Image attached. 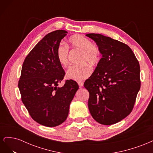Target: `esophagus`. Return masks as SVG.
I'll list each match as a JSON object with an SVG mask.
<instances>
[{"label":"esophagus","mask_w":153,"mask_h":153,"mask_svg":"<svg viewBox=\"0 0 153 153\" xmlns=\"http://www.w3.org/2000/svg\"><path fill=\"white\" fill-rule=\"evenodd\" d=\"M78 85H79V87L81 88V87H83V85H84V83L82 82H78Z\"/></svg>","instance_id":"esophagus-1"}]
</instances>
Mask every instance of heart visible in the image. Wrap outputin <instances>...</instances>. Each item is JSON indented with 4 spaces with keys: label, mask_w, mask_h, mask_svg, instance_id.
<instances>
[{
    "label": "heart",
    "mask_w": 153,
    "mask_h": 153,
    "mask_svg": "<svg viewBox=\"0 0 153 153\" xmlns=\"http://www.w3.org/2000/svg\"><path fill=\"white\" fill-rule=\"evenodd\" d=\"M68 43L73 48L80 50L79 64L69 67L66 71V76L74 80H83L89 76L91 69L89 65L96 66L101 59V51L97 45L92 43L90 39L86 37L76 34L71 36ZM69 50L67 46L62 43L59 45L56 50V57L60 65L66 67L68 64Z\"/></svg>",
    "instance_id": "obj_1"
}]
</instances>
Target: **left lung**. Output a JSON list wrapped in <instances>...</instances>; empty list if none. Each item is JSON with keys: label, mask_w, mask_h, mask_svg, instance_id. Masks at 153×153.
I'll use <instances>...</instances> for the list:
<instances>
[{"label": "left lung", "mask_w": 153, "mask_h": 153, "mask_svg": "<svg viewBox=\"0 0 153 153\" xmlns=\"http://www.w3.org/2000/svg\"><path fill=\"white\" fill-rule=\"evenodd\" d=\"M98 46L102 58L84 82L88 107L96 121L117 123L131 113L140 88V65L128 46L100 34H87Z\"/></svg>", "instance_id": "8db88e82"}]
</instances>
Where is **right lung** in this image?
Wrapping results in <instances>:
<instances>
[{
    "instance_id": "add662e5",
    "label": "right lung",
    "mask_w": 153,
    "mask_h": 153,
    "mask_svg": "<svg viewBox=\"0 0 153 153\" xmlns=\"http://www.w3.org/2000/svg\"><path fill=\"white\" fill-rule=\"evenodd\" d=\"M67 33L55 30L39 41L26 57L18 82L23 103L31 117L45 126L55 127L66 121L78 89L72 80L58 87L65 73L57 60L56 50Z\"/></svg>"
}]
</instances>
